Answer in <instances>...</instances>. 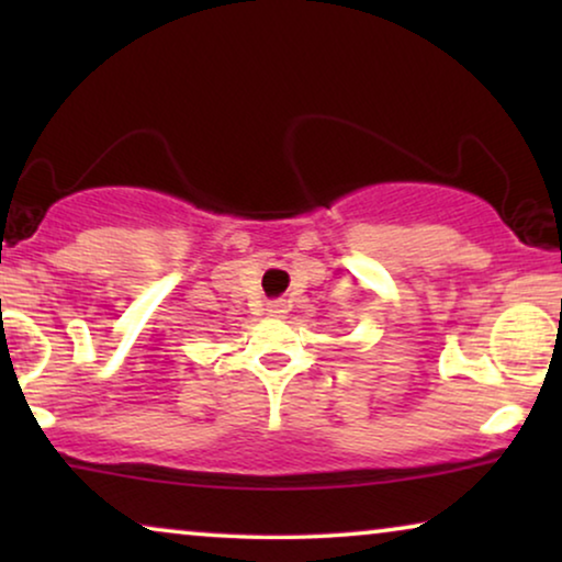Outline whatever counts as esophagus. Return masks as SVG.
Masks as SVG:
<instances>
[{
    "instance_id": "34e87169",
    "label": "esophagus",
    "mask_w": 562,
    "mask_h": 562,
    "mask_svg": "<svg viewBox=\"0 0 562 562\" xmlns=\"http://www.w3.org/2000/svg\"><path fill=\"white\" fill-rule=\"evenodd\" d=\"M266 312L273 314V317H276V314H283V302H281V299H276V302H268V310Z\"/></svg>"
}]
</instances>
